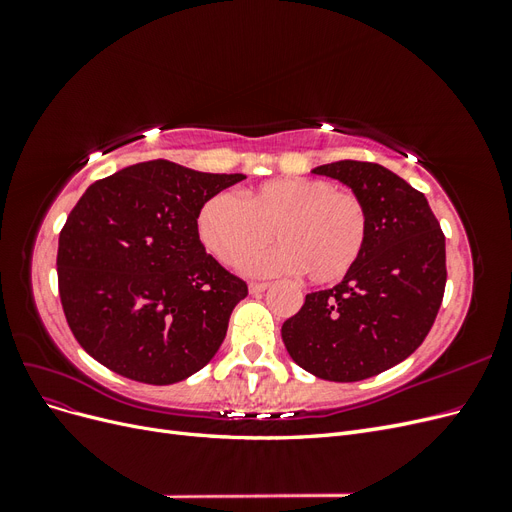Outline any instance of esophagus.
I'll list each match as a JSON object with an SVG mask.
<instances>
[{"instance_id":"1","label":"esophagus","mask_w":512,"mask_h":512,"mask_svg":"<svg viewBox=\"0 0 512 512\" xmlns=\"http://www.w3.org/2000/svg\"><path fill=\"white\" fill-rule=\"evenodd\" d=\"M267 288H269L267 282H250V292L252 294H260V292H265Z\"/></svg>"}]
</instances>
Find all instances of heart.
<instances>
[{
    "mask_svg": "<svg viewBox=\"0 0 512 512\" xmlns=\"http://www.w3.org/2000/svg\"><path fill=\"white\" fill-rule=\"evenodd\" d=\"M361 194L318 177H282L245 190L213 194L196 218L198 239L224 265H239L273 239V252L247 262L258 273L301 271L307 282H342L359 265L369 239Z\"/></svg>",
    "mask_w": 512,
    "mask_h": 512,
    "instance_id": "obj_1",
    "label": "heart"
}]
</instances>
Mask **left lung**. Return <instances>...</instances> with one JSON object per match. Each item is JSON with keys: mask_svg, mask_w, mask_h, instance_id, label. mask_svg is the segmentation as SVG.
I'll use <instances>...</instances> for the list:
<instances>
[{"mask_svg": "<svg viewBox=\"0 0 512 512\" xmlns=\"http://www.w3.org/2000/svg\"><path fill=\"white\" fill-rule=\"evenodd\" d=\"M314 173L365 198L369 239L342 282L305 294L282 339L309 374L359 382L408 359L431 331L446 286L444 232L425 194L389 168L339 160Z\"/></svg>", "mask_w": 512, "mask_h": 512, "instance_id": "1", "label": "left lung"}]
</instances>
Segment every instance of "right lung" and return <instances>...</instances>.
Returning a JSON list of instances; mask_svg holds the SVG:
<instances>
[{
  "label": "right lung",
  "instance_id": "1",
  "mask_svg": "<svg viewBox=\"0 0 512 512\" xmlns=\"http://www.w3.org/2000/svg\"><path fill=\"white\" fill-rule=\"evenodd\" d=\"M241 179L151 160L89 185L57 250L61 307L87 354L145 384L213 359L247 284L205 252L196 218Z\"/></svg>",
  "mask_w": 512,
  "mask_h": 512
}]
</instances>
